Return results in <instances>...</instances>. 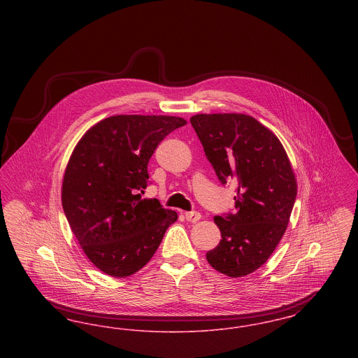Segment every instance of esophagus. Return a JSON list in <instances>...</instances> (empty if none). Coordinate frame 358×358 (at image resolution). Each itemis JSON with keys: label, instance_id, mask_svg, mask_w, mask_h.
<instances>
[{"label": "esophagus", "instance_id": "1", "mask_svg": "<svg viewBox=\"0 0 358 358\" xmlns=\"http://www.w3.org/2000/svg\"><path fill=\"white\" fill-rule=\"evenodd\" d=\"M185 219L187 222H197L201 219V215L199 212H187L185 213Z\"/></svg>", "mask_w": 358, "mask_h": 358}]
</instances>
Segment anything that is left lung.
Here are the masks:
<instances>
[{"mask_svg": "<svg viewBox=\"0 0 358 358\" xmlns=\"http://www.w3.org/2000/svg\"><path fill=\"white\" fill-rule=\"evenodd\" d=\"M190 123L222 184L238 190L234 215L215 216L219 245L206 252L219 273L241 278L273 255L289 222L296 178L279 138L251 115L197 114Z\"/></svg>", "mask_w": 358, "mask_h": 358, "instance_id": "8db88e82", "label": "left lung"}]
</instances>
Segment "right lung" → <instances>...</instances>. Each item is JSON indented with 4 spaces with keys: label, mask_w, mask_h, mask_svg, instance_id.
Listing matches in <instances>:
<instances>
[{
    "label": "right lung",
    "mask_w": 358,
    "mask_h": 358,
    "mask_svg": "<svg viewBox=\"0 0 358 358\" xmlns=\"http://www.w3.org/2000/svg\"><path fill=\"white\" fill-rule=\"evenodd\" d=\"M187 120L169 115H114L91 126L66 166L62 203L90 262L114 278L130 276L153 257L177 212L142 199L159 142Z\"/></svg>",
    "instance_id": "obj_1"
}]
</instances>
